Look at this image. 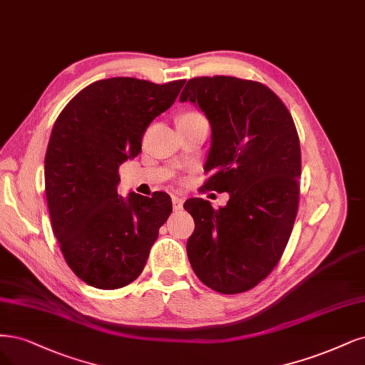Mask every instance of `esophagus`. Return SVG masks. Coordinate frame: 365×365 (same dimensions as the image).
Returning a JSON list of instances; mask_svg holds the SVG:
<instances>
[{"label":"esophagus","instance_id":"34e87169","mask_svg":"<svg viewBox=\"0 0 365 365\" xmlns=\"http://www.w3.org/2000/svg\"><path fill=\"white\" fill-rule=\"evenodd\" d=\"M182 197H180V196H177V195H173L172 196V204H173V210L175 211H178V210H181L182 208Z\"/></svg>","mask_w":365,"mask_h":365}]
</instances>
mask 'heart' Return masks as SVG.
Instances as JSON below:
<instances>
[{
    "mask_svg": "<svg viewBox=\"0 0 365 365\" xmlns=\"http://www.w3.org/2000/svg\"><path fill=\"white\" fill-rule=\"evenodd\" d=\"M192 116H200V115H197V113H185V115H182L181 118H192Z\"/></svg>",
    "mask_w": 365,
    "mask_h": 365,
    "instance_id": "heart-1",
    "label": "heart"
}]
</instances>
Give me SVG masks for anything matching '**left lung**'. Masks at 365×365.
<instances>
[{
	"mask_svg": "<svg viewBox=\"0 0 365 365\" xmlns=\"http://www.w3.org/2000/svg\"><path fill=\"white\" fill-rule=\"evenodd\" d=\"M180 101L211 123L205 190L230 193L217 210L200 197L184 204L195 220L188 261L211 290L245 293L276 267L293 231L302 172L294 120L267 86L228 75L188 80Z\"/></svg>",
	"mask_w": 365,
	"mask_h": 365,
	"instance_id": "8db88e82",
	"label": "left lung"
}]
</instances>
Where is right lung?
Returning a JSON list of instances; mask_svg holds the SVG:
<instances>
[{
  "label": "right lung",
  "instance_id": "add662e5",
  "mask_svg": "<svg viewBox=\"0 0 365 365\" xmlns=\"http://www.w3.org/2000/svg\"><path fill=\"white\" fill-rule=\"evenodd\" d=\"M184 83L99 80L75 95L54 123L45 155L49 217L68 266L86 284L116 290L146 266L172 200L165 192L123 199L119 166L139 155L149 123Z\"/></svg>",
  "mask_w": 365,
  "mask_h": 365
}]
</instances>
